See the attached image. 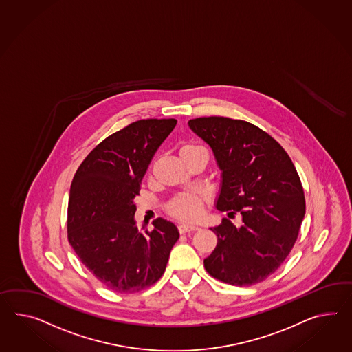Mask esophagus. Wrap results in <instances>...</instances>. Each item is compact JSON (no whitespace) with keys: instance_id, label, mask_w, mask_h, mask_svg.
Here are the masks:
<instances>
[{"instance_id":"esophagus-1","label":"esophagus","mask_w":352,"mask_h":352,"mask_svg":"<svg viewBox=\"0 0 352 352\" xmlns=\"http://www.w3.org/2000/svg\"><path fill=\"white\" fill-rule=\"evenodd\" d=\"M198 229H199V226L195 225V223H180L179 225V232H182V234H184V232H196Z\"/></svg>"}]
</instances>
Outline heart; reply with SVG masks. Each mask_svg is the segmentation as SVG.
<instances>
[{
  "instance_id": "b5f03b06",
  "label": "heart",
  "mask_w": 352,
  "mask_h": 352,
  "mask_svg": "<svg viewBox=\"0 0 352 352\" xmlns=\"http://www.w3.org/2000/svg\"><path fill=\"white\" fill-rule=\"evenodd\" d=\"M201 148H205V147L197 142L189 141L180 147V155L192 153ZM204 201L205 197L197 193H182L169 201V204L166 205V211L168 214H172L177 219L195 220L201 216Z\"/></svg>"
}]
</instances>
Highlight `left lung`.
<instances>
[{
    "mask_svg": "<svg viewBox=\"0 0 352 352\" xmlns=\"http://www.w3.org/2000/svg\"><path fill=\"white\" fill-rule=\"evenodd\" d=\"M188 124L211 146L223 170L217 210L243 217L240 228L226 217L211 228L217 245L205 268L229 285L262 283L298 239L305 214L300 177L283 146L247 120L201 117Z\"/></svg>",
    "mask_w": 352,
    "mask_h": 352,
    "instance_id": "1",
    "label": "left lung"
}]
</instances>
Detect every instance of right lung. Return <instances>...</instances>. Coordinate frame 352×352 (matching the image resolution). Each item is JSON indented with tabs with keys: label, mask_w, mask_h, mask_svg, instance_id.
I'll list each match as a JSON object with an SVG mask.
<instances>
[{
	"label": "right lung",
	"mask_w": 352,
	"mask_h": 352,
	"mask_svg": "<svg viewBox=\"0 0 352 352\" xmlns=\"http://www.w3.org/2000/svg\"><path fill=\"white\" fill-rule=\"evenodd\" d=\"M177 120H140L95 146L74 175L67 208V238L84 266L114 292L133 294L154 285L165 271L175 225L154 220L138 230L133 198L156 150Z\"/></svg>",
	"instance_id": "add662e5"
}]
</instances>
